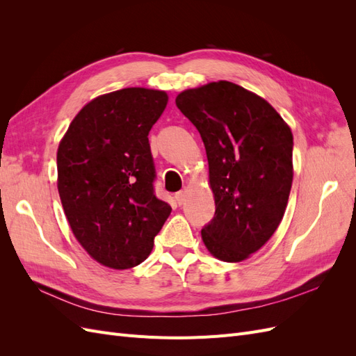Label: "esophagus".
I'll return each instance as SVG.
<instances>
[{
  "instance_id": "34e87169",
  "label": "esophagus",
  "mask_w": 356,
  "mask_h": 356,
  "mask_svg": "<svg viewBox=\"0 0 356 356\" xmlns=\"http://www.w3.org/2000/svg\"><path fill=\"white\" fill-rule=\"evenodd\" d=\"M186 199H187V190H181V191H178L177 195H175V200H177L178 204L184 203Z\"/></svg>"
}]
</instances>
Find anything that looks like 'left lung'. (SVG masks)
I'll list each match as a JSON object with an SVG mask.
<instances>
[{
  "instance_id": "left-lung-1",
  "label": "left lung",
  "mask_w": 356,
  "mask_h": 356,
  "mask_svg": "<svg viewBox=\"0 0 356 356\" xmlns=\"http://www.w3.org/2000/svg\"><path fill=\"white\" fill-rule=\"evenodd\" d=\"M207 149L215 215L202 241L221 261L239 263L272 238L293 186V132L261 96L212 81L177 96Z\"/></svg>"
}]
</instances>
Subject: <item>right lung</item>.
I'll return each mask as SVG.
<instances>
[{
    "mask_svg": "<svg viewBox=\"0 0 356 356\" xmlns=\"http://www.w3.org/2000/svg\"><path fill=\"white\" fill-rule=\"evenodd\" d=\"M165 90L127 88L86 104L58 147V191L75 239L95 261L141 264L172 208L154 195L148 132Z\"/></svg>",
    "mask_w": 356,
    "mask_h": 356,
    "instance_id": "right-lung-1",
    "label": "right lung"
}]
</instances>
